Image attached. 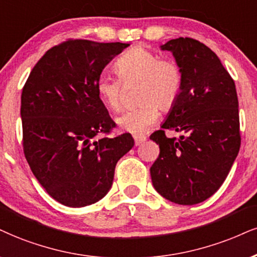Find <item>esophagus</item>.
<instances>
[{
  "label": "esophagus",
  "instance_id": "obj_1",
  "mask_svg": "<svg viewBox=\"0 0 257 257\" xmlns=\"http://www.w3.org/2000/svg\"><path fill=\"white\" fill-rule=\"evenodd\" d=\"M145 141H147V138L143 137V136H137V137H135L136 147H139V145H141V144H143Z\"/></svg>",
  "mask_w": 257,
  "mask_h": 257
}]
</instances>
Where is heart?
Returning <instances> with one entry per match:
<instances>
[{
	"label": "heart",
	"mask_w": 257,
	"mask_h": 257,
	"mask_svg": "<svg viewBox=\"0 0 257 257\" xmlns=\"http://www.w3.org/2000/svg\"><path fill=\"white\" fill-rule=\"evenodd\" d=\"M119 80L100 77L95 85L96 94L104 106L113 112L122 108L123 85L137 83L136 108L116 119L125 131L141 136L156 123L160 112L169 110L175 104L182 87V71L170 58H160L157 53L144 46L127 50L114 64Z\"/></svg>",
	"instance_id": "1"
}]
</instances>
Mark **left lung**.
I'll return each mask as SVG.
<instances>
[{"label":"left lung","mask_w":257,"mask_h":257,"mask_svg":"<svg viewBox=\"0 0 257 257\" xmlns=\"http://www.w3.org/2000/svg\"><path fill=\"white\" fill-rule=\"evenodd\" d=\"M161 50L172 52L181 68L182 87L162 130L150 136L160 145L151 180L167 200L199 204L219 189L238 155L236 85L216 53L200 41L177 38ZM164 129L183 135L168 139Z\"/></svg>","instance_id":"left-lung-1"}]
</instances>
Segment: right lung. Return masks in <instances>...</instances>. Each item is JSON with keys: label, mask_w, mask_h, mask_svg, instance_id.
<instances>
[{"label": "right lung", "mask_w": 257, "mask_h": 257, "mask_svg": "<svg viewBox=\"0 0 257 257\" xmlns=\"http://www.w3.org/2000/svg\"><path fill=\"white\" fill-rule=\"evenodd\" d=\"M127 46L66 40L41 57L22 89L25 157L44 189L69 207L102 199L116 162L135 145L130 134L108 137L115 122L95 89L104 66Z\"/></svg>", "instance_id": "add662e5"}]
</instances>
